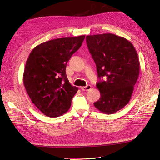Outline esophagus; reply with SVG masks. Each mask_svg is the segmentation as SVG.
Returning a JSON list of instances; mask_svg holds the SVG:
<instances>
[{"label": "esophagus", "mask_w": 160, "mask_h": 160, "mask_svg": "<svg viewBox=\"0 0 160 160\" xmlns=\"http://www.w3.org/2000/svg\"><path fill=\"white\" fill-rule=\"evenodd\" d=\"M92 88V86L91 85H88L85 87H81V90L83 91H89L90 89Z\"/></svg>", "instance_id": "1"}]
</instances>
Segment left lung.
<instances>
[{"instance_id":"obj_1","label":"left lung","mask_w":160,"mask_h":160,"mask_svg":"<svg viewBox=\"0 0 160 160\" xmlns=\"http://www.w3.org/2000/svg\"><path fill=\"white\" fill-rule=\"evenodd\" d=\"M86 41L100 79V98L94 105L104 113H116L128 104L138 79L137 51L128 40L112 33L88 35Z\"/></svg>"}]
</instances>
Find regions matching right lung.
Instances as JSON below:
<instances>
[{
    "label": "right lung",
    "mask_w": 160,
    "mask_h": 160,
    "mask_svg": "<svg viewBox=\"0 0 160 160\" xmlns=\"http://www.w3.org/2000/svg\"><path fill=\"white\" fill-rule=\"evenodd\" d=\"M85 37L50 40L37 46L29 56L23 76V85L32 102L48 117L60 116L71 106L78 88L69 83L66 65Z\"/></svg>",
    "instance_id": "right-lung-1"
}]
</instances>
